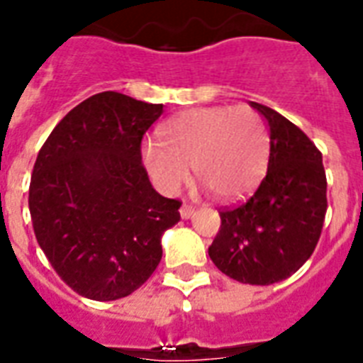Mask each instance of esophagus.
Wrapping results in <instances>:
<instances>
[{
	"mask_svg": "<svg viewBox=\"0 0 363 363\" xmlns=\"http://www.w3.org/2000/svg\"><path fill=\"white\" fill-rule=\"evenodd\" d=\"M194 213H196V209H194V207L190 206V203H182V207H181V217L182 218L194 217Z\"/></svg>",
	"mask_w": 363,
	"mask_h": 363,
	"instance_id": "obj_1",
	"label": "esophagus"
}]
</instances>
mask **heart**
I'll return each instance as SVG.
<instances>
[{
    "label": "heart",
    "instance_id": "obj_1",
    "mask_svg": "<svg viewBox=\"0 0 363 363\" xmlns=\"http://www.w3.org/2000/svg\"><path fill=\"white\" fill-rule=\"evenodd\" d=\"M270 156V133L255 108H194L162 129V140L145 146L154 181L175 192L194 171L223 200H238L261 181Z\"/></svg>",
    "mask_w": 363,
    "mask_h": 363
}]
</instances>
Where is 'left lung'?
<instances>
[{"mask_svg":"<svg viewBox=\"0 0 363 363\" xmlns=\"http://www.w3.org/2000/svg\"><path fill=\"white\" fill-rule=\"evenodd\" d=\"M251 106L270 125L267 175L247 200L218 209L209 257L232 280L270 286L314 253L328 211V179L322 152L295 123L264 104Z\"/></svg>","mask_w":363,"mask_h":363,"instance_id":"1","label":"left lung"}]
</instances>
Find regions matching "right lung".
Here are the masks:
<instances>
[{"instance_id": "1", "label": "right lung", "mask_w": 363, "mask_h": 363, "mask_svg": "<svg viewBox=\"0 0 363 363\" xmlns=\"http://www.w3.org/2000/svg\"><path fill=\"white\" fill-rule=\"evenodd\" d=\"M162 112L104 91L72 108L38 154L28 196L35 240L82 297L137 291L162 261V234L181 220V201L152 188L140 154Z\"/></svg>"}]
</instances>
